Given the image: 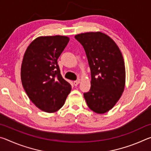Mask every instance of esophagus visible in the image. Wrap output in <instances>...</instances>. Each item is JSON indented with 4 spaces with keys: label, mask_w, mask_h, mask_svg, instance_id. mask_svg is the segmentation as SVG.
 <instances>
[{
    "label": "esophagus",
    "mask_w": 151,
    "mask_h": 151,
    "mask_svg": "<svg viewBox=\"0 0 151 151\" xmlns=\"http://www.w3.org/2000/svg\"><path fill=\"white\" fill-rule=\"evenodd\" d=\"M79 83H80V81H79V80L74 81V85H75V86H77Z\"/></svg>",
    "instance_id": "1"
}]
</instances>
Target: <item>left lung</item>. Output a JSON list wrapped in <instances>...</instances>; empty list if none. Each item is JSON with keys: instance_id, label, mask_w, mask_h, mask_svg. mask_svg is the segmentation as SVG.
Returning <instances> with one entry per match:
<instances>
[{"instance_id": "1", "label": "left lung", "mask_w": 151, "mask_h": 151, "mask_svg": "<svg viewBox=\"0 0 151 151\" xmlns=\"http://www.w3.org/2000/svg\"><path fill=\"white\" fill-rule=\"evenodd\" d=\"M83 45L91 68V89L84 93L89 109L103 114L115 105L125 86V66L118 46L101 32L75 35Z\"/></svg>"}]
</instances>
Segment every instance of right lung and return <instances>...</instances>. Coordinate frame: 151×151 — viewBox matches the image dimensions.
I'll list each match as a JSON object with an SVG mask.
<instances>
[{
  "mask_svg": "<svg viewBox=\"0 0 151 151\" xmlns=\"http://www.w3.org/2000/svg\"><path fill=\"white\" fill-rule=\"evenodd\" d=\"M69 40L66 36L39 37L24 52L20 72L22 86L30 100L42 111H58L71 91L57 63Z\"/></svg>",
  "mask_w": 151,
  "mask_h": 151,
  "instance_id": "1",
  "label": "right lung"
}]
</instances>
